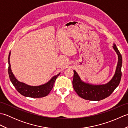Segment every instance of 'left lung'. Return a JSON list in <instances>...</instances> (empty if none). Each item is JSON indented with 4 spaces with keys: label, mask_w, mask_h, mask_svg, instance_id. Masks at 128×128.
<instances>
[{
    "label": "left lung",
    "mask_w": 128,
    "mask_h": 128,
    "mask_svg": "<svg viewBox=\"0 0 128 128\" xmlns=\"http://www.w3.org/2000/svg\"><path fill=\"white\" fill-rule=\"evenodd\" d=\"M113 50L118 56V63L115 73L109 82L101 85H94L81 79L77 72L74 70L72 85L77 94L82 98L89 100H100L110 96L120 83L122 77V56L115 43Z\"/></svg>",
    "instance_id": "1"
}]
</instances>
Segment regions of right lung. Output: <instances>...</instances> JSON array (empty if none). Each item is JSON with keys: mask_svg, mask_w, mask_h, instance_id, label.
<instances>
[{"mask_svg": "<svg viewBox=\"0 0 128 128\" xmlns=\"http://www.w3.org/2000/svg\"><path fill=\"white\" fill-rule=\"evenodd\" d=\"M11 52L9 54L8 56V73L11 82L15 87V88L21 94L25 97L32 98H40L45 97L49 94L52 89L53 88L54 82L57 77L60 74L59 72L56 75H54L49 80L48 82L39 86H31L28 84L19 81L14 75L11 69V65L10 62V57Z\"/></svg>", "mask_w": 128, "mask_h": 128, "instance_id": "obj_1", "label": "right lung"}]
</instances>
